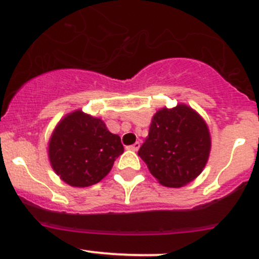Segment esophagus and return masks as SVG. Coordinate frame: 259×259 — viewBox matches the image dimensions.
<instances>
[{"label": "esophagus", "mask_w": 259, "mask_h": 259, "mask_svg": "<svg viewBox=\"0 0 259 259\" xmlns=\"http://www.w3.org/2000/svg\"><path fill=\"white\" fill-rule=\"evenodd\" d=\"M139 148H140V143H139V142L134 143V144L129 146V149H130V150H133V151H137L138 149H139Z\"/></svg>", "instance_id": "34e87169"}]
</instances>
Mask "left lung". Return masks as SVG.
Returning <instances> with one entry per match:
<instances>
[{
  "instance_id": "8db88e82",
  "label": "left lung",
  "mask_w": 259,
  "mask_h": 259,
  "mask_svg": "<svg viewBox=\"0 0 259 259\" xmlns=\"http://www.w3.org/2000/svg\"><path fill=\"white\" fill-rule=\"evenodd\" d=\"M209 151L205 121L192 108L179 104L156 111L138 155L160 184L180 188L202 173Z\"/></svg>"
}]
</instances>
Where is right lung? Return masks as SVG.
I'll return each mask as SVG.
<instances>
[{"instance_id":"1","label":"right lung","mask_w":259,"mask_h":259,"mask_svg":"<svg viewBox=\"0 0 259 259\" xmlns=\"http://www.w3.org/2000/svg\"><path fill=\"white\" fill-rule=\"evenodd\" d=\"M124 146L105 122L76 110L55 127L49 143L52 169L71 187H90L100 182L113 168Z\"/></svg>"}]
</instances>
